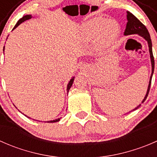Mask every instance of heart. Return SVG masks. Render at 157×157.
<instances>
[{
  "label": "heart",
  "mask_w": 157,
  "mask_h": 157,
  "mask_svg": "<svg viewBox=\"0 0 157 157\" xmlns=\"http://www.w3.org/2000/svg\"><path fill=\"white\" fill-rule=\"evenodd\" d=\"M120 33V26L115 20H106L96 17L85 22L80 27V34L87 41L96 36V42L99 46L107 47L115 42Z\"/></svg>",
  "instance_id": "b5f03b06"
}]
</instances>
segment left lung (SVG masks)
<instances>
[{
	"label": "left lung",
	"mask_w": 157,
	"mask_h": 157,
	"mask_svg": "<svg viewBox=\"0 0 157 157\" xmlns=\"http://www.w3.org/2000/svg\"><path fill=\"white\" fill-rule=\"evenodd\" d=\"M127 20L128 23L126 25V29L124 30V36H129V35H134V34H137L139 36H140L141 37H143L144 39L147 42L149 47V52H150V61H151V66H152V73L151 75H150V81H149V85L148 88H147V91L146 93V96H145L144 99H143V101L141 102V103H143L145 100H146L147 96H148L149 91H150V84H151V80L152 77H153V71H154V58H153V51H152V42L151 39H150V36L149 34V32L146 26L137 18L134 15H133L131 13H130L129 11H127ZM140 106V104L137 106V108L133 109L132 111L136 110Z\"/></svg>",
	"instance_id": "left-lung-1"
}]
</instances>
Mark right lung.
Wrapping results in <instances>:
<instances>
[{"label": "right lung", "instance_id": "add662e5", "mask_svg": "<svg viewBox=\"0 0 157 157\" xmlns=\"http://www.w3.org/2000/svg\"><path fill=\"white\" fill-rule=\"evenodd\" d=\"M32 17H32V15H26V16H24V17H22L21 19H20V20H18V22H17V24L15 25V26H14L13 29V30L15 29L16 28H17V26H19V25L21 24V23H23V22L26 21V20H29V19H31ZM74 77H72V78L71 79V80H70V81H69L68 84H67V93H68V91H69L70 88H71V86H72L73 82H74ZM26 117H27V116H26ZM28 118H29V117H28ZM60 121V118H58V119L52 120V121H47V122H48V123H52V122H57V121Z\"/></svg>", "mask_w": 157, "mask_h": 157}]
</instances>
